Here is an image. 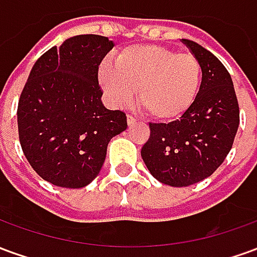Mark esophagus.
<instances>
[{"mask_svg":"<svg viewBox=\"0 0 257 257\" xmlns=\"http://www.w3.org/2000/svg\"><path fill=\"white\" fill-rule=\"evenodd\" d=\"M126 122H128L129 126H134L135 123H136V119H135L134 117H131V115H128V118H126Z\"/></svg>","mask_w":257,"mask_h":257,"instance_id":"1","label":"esophagus"}]
</instances>
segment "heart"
Wrapping results in <instances>:
<instances>
[{
    "mask_svg": "<svg viewBox=\"0 0 257 257\" xmlns=\"http://www.w3.org/2000/svg\"><path fill=\"white\" fill-rule=\"evenodd\" d=\"M202 68L193 53L162 45H134L104 60L99 82L115 107L129 106L139 90V104L154 121L171 123L183 118L198 96Z\"/></svg>",
    "mask_w": 257,
    "mask_h": 257,
    "instance_id": "1",
    "label": "heart"
}]
</instances>
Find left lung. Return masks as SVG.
<instances>
[{
	"label": "left lung",
	"mask_w": 257,
	"mask_h": 257,
	"mask_svg": "<svg viewBox=\"0 0 257 257\" xmlns=\"http://www.w3.org/2000/svg\"><path fill=\"white\" fill-rule=\"evenodd\" d=\"M182 42L201 63L198 96L183 118L150 123V139L142 149L151 175L172 187L209 178L231 150L239 125L237 95L226 67L197 42Z\"/></svg>",
	"instance_id": "1"
}]
</instances>
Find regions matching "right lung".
<instances>
[{
	"label": "right lung",
	"instance_id": "right-lung-1",
	"mask_svg": "<svg viewBox=\"0 0 257 257\" xmlns=\"http://www.w3.org/2000/svg\"><path fill=\"white\" fill-rule=\"evenodd\" d=\"M114 47L107 37H71L31 68L18 106L20 145L31 168L55 186L92 183L110 140L128 128L126 115L100 100L97 70Z\"/></svg>",
	"mask_w": 257,
	"mask_h": 257
}]
</instances>
